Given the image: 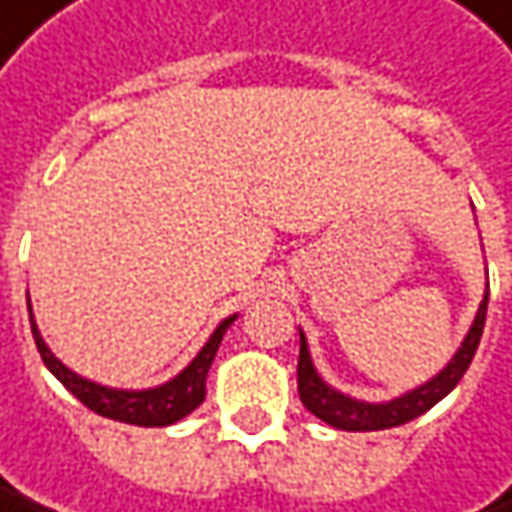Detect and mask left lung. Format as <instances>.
<instances>
[{
	"label": "left lung",
	"instance_id": "1",
	"mask_svg": "<svg viewBox=\"0 0 512 512\" xmlns=\"http://www.w3.org/2000/svg\"><path fill=\"white\" fill-rule=\"evenodd\" d=\"M487 302L489 290L484 293V302L475 313V322H472L469 334L463 337L460 349L454 351V357L442 366L440 372L434 378H428L425 384L395 395L390 401H360V398H351V395L340 393L337 387H331L316 372L310 349H307V337L299 328V337H302V349H299V395H302V404L316 419H322L325 425L340 428V431H384V428H398V425L428 413L466 375V369H469V363H472V357L478 351V343H481V334H484Z\"/></svg>",
	"mask_w": 512,
	"mask_h": 512
}]
</instances>
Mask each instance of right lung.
<instances>
[{
	"mask_svg": "<svg viewBox=\"0 0 512 512\" xmlns=\"http://www.w3.org/2000/svg\"><path fill=\"white\" fill-rule=\"evenodd\" d=\"M28 319H31V334H34V343H37V351H40L46 369L81 404H87L93 413H99L105 419H114V422L140 425V428H166V425H175L178 419H184L187 413H193L205 401V381H208L210 363L216 357V349H219L225 331L237 319V313L216 325V331L210 334L202 351L175 378H169L161 387H149V390H117V387H105V384H96L90 378H81L78 372H72L67 363H61L52 354V349L46 346V340L40 337V328L34 322L31 304H28Z\"/></svg>",
	"mask_w": 512,
	"mask_h": 512,
	"instance_id": "obj_1",
	"label": "right lung"
}]
</instances>
